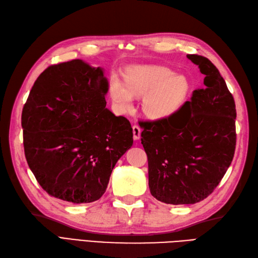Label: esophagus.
Wrapping results in <instances>:
<instances>
[{
    "label": "esophagus",
    "mask_w": 258,
    "mask_h": 258,
    "mask_svg": "<svg viewBox=\"0 0 258 258\" xmlns=\"http://www.w3.org/2000/svg\"><path fill=\"white\" fill-rule=\"evenodd\" d=\"M133 136H134V140L135 141H137V140H140L141 138V132H142V130H141V127L138 126V125H133Z\"/></svg>",
    "instance_id": "esophagus-1"
}]
</instances>
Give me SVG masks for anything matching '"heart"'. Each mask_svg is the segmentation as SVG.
<instances>
[{
	"label": "heart",
	"mask_w": 258,
	"mask_h": 258,
	"mask_svg": "<svg viewBox=\"0 0 258 258\" xmlns=\"http://www.w3.org/2000/svg\"><path fill=\"white\" fill-rule=\"evenodd\" d=\"M109 90L118 111L130 110L134 97H143L144 114L151 120H162L180 109L189 84L185 77L164 66L138 65L125 73V84L117 77L112 78Z\"/></svg>",
	"instance_id": "obj_1"
}]
</instances>
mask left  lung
Segmentation results:
<instances>
[{"instance_id": "1", "label": "left lung", "mask_w": 258, "mask_h": 258, "mask_svg": "<svg viewBox=\"0 0 258 258\" xmlns=\"http://www.w3.org/2000/svg\"><path fill=\"white\" fill-rule=\"evenodd\" d=\"M187 58L205 75V87L169 117L140 121L150 193L172 205L195 204L213 193L232 162L236 143L235 103L226 82L207 57Z\"/></svg>"}]
</instances>
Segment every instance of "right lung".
Returning a JSON list of instances; mask_svg holds the SVG:
<instances>
[{"instance_id":"obj_1","label":"right lung","mask_w":258,"mask_h":258,"mask_svg":"<svg viewBox=\"0 0 258 258\" xmlns=\"http://www.w3.org/2000/svg\"><path fill=\"white\" fill-rule=\"evenodd\" d=\"M108 89L103 70L82 60L49 66L32 86L22 113L25 157L49 195L98 201L133 145L130 121L105 108Z\"/></svg>"}]
</instances>
